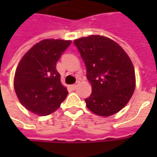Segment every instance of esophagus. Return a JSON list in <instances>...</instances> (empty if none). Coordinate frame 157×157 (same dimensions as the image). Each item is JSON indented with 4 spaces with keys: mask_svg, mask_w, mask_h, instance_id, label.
I'll use <instances>...</instances> for the list:
<instances>
[{
    "mask_svg": "<svg viewBox=\"0 0 157 157\" xmlns=\"http://www.w3.org/2000/svg\"><path fill=\"white\" fill-rule=\"evenodd\" d=\"M78 83H79V82H76V84H74V85L70 86V88L72 89V90H75V89H76V87H77V86H78Z\"/></svg>",
    "mask_w": 157,
    "mask_h": 157,
    "instance_id": "obj_1",
    "label": "esophagus"
}]
</instances>
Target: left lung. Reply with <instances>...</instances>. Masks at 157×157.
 I'll list each match as a JSON object with an SVG mask.
<instances>
[{
  "instance_id": "left-lung-1",
  "label": "left lung",
  "mask_w": 157,
  "mask_h": 157,
  "mask_svg": "<svg viewBox=\"0 0 157 157\" xmlns=\"http://www.w3.org/2000/svg\"><path fill=\"white\" fill-rule=\"evenodd\" d=\"M92 84V94L85 99L86 107L98 115L109 117L120 111L131 98L135 74L130 59L112 39L90 35L75 39Z\"/></svg>"
}]
</instances>
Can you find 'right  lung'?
<instances>
[{
	"instance_id": "add662e5",
	"label": "right lung",
	"mask_w": 157,
	"mask_h": 157,
	"mask_svg": "<svg viewBox=\"0 0 157 157\" xmlns=\"http://www.w3.org/2000/svg\"><path fill=\"white\" fill-rule=\"evenodd\" d=\"M71 41L44 39L29 49L16 70L14 88L26 109L46 116L59 108L68 95L61 84L56 63Z\"/></svg>"
}]
</instances>
